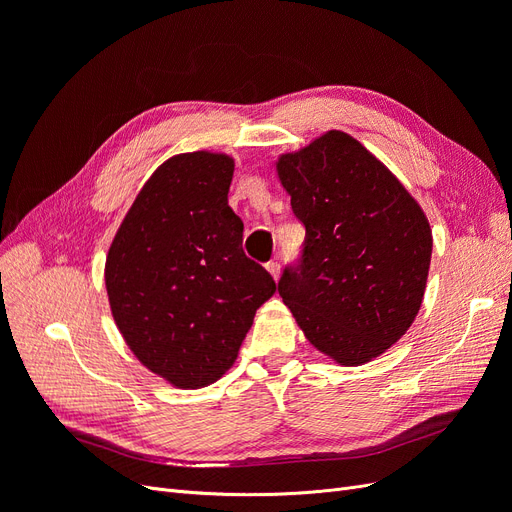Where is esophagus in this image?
Listing matches in <instances>:
<instances>
[{
  "label": "esophagus",
  "instance_id": "esophagus-1",
  "mask_svg": "<svg viewBox=\"0 0 512 512\" xmlns=\"http://www.w3.org/2000/svg\"><path fill=\"white\" fill-rule=\"evenodd\" d=\"M267 271L273 275V280L277 282L280 280V271H282V267H280V262H275V260H271V262H267Z\"/></svg>",
  "mask_w": 512,
  "mask_h": 512
}]
</instances>
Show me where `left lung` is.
<instances>
[{
	"label": "left lung",
	"mask_w": 512,
	"mask_h": 512,
	"mask_svg": "<svg viewBox=\"0 0 512 512\" xmlns=\"http://www.w3.org/2000/svg\"><path fill=\"white\" fill-rule=\"evenodd\" d=\"M275 166L305 226L280 297L316 350L346 367L369 363L421 309L433 247L425 213L346 132L322 134Z\"/></svg>",
	"instance_id": "1"
}]
</instances>
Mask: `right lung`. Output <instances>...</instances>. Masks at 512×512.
<instances>
[{"mask_svg": "<svg viewBox=\"0 0 512 512\" xmlns=\"http://www.w3.org/2000/svg\"><path fill=\"white\" fill-rule=\"evenodd\" d=\"M235 160L179 153L138 192L106 256L108 303L126 344L179 389L220 380L235 363L256 309L277 290L243 252L228 207Z\"/></svg>", "mask_w": 512, "mask_h": 512, "instance_id": "add662e5", "label": "right lung"}]
</instances>
